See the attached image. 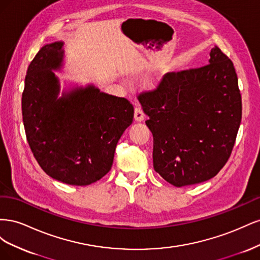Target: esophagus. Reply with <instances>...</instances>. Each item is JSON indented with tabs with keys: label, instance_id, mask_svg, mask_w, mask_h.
<instances>
[{
	"label": "esophagus",
	"instance_id": "34e87169",
	"mask_svg": "<svg viewBox=\"0 0 260 260\" xmlns=\"http://www.w3.org/2000/svg\"><path fill=\"white\" fill-rule=\"evenodd\" d=\"M144 117H145V115H144L143 109L141 108L140 105H137L135 108V119L137 121H142L144 119Z\"/></svg>",
	"mask_w": 260,
	"mask_h": 260
}]
</instances>
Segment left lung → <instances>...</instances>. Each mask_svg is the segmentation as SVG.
Returning a JSON list of instances; mask_svg holds the SVG:
<instances>
[{
    "label": "left lung",
    "mask_w": 260,
    "mask_h": 260,
    "mask_svg": "<svg viewBox=\"0 0 260 260\" xmlns=\"http://www.w3.org/2000/svg\"><path fill=\"white\" fill-rule=\"evenodd\" d=\"M209 64L168 73L139 95L153 133V165L175 186L214 178L229 159L242 119L233 62L218 46Z\"/></svg>",
    "instance_id": "8db88e82"
}]
</instances>
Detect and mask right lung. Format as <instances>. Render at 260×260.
Listing matches in <instances>:
<instances>
[{"label":"right lung","instance_id":"1","mask_svg":"<svg viewBox=\"0 0 260 260\" xmlns=\"http://www.w3.org/2000/svg\"><path fill=\"white\" fill-rule=\"evenodd\" d=\"M61 41L45 44L30 62L21 98L22 121L35 158L46 175L89 185L111 170L118 141L132 123V104L93 84L61 93L53 70L62 66Z\"/></svg>","mask_w":260,"mask_h":260}]
</instances>
